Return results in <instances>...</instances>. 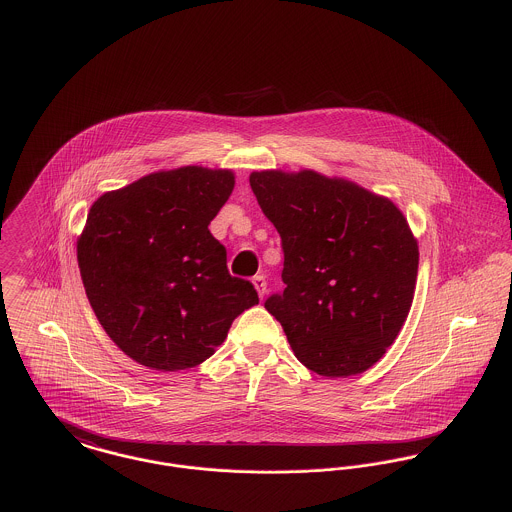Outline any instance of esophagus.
<instances>
[{"instance_id": "34e87169", "label": "esophagus", "mask_w": 512, "mask_h": 512, "mask_svg": "<svg viewBox=\"0 0 512 512\" xmlns=\"http://www.w3.org/2000/svg\"><path fill=\"white\" fill-rule=\"evenodd\" d=\"M252 284H254V288H256L258 295H260V297H264L266 288H268V284H266V278H264V276H254V278H252Z\"/></svg>"}]
</instances>
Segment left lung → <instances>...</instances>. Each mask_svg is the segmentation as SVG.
Instances as JSON below:
<instances>
[{"mask_svg": "<svg viewBox=\"0 0 512 512\" xmlns=\"http://www.w3.org/2000/svg\"><path fill=\"white\" fill-rule=\"evenodd\" d=\"M250 187L282 238L286 290L264 307L299 363L347 378L382 359L412 307L418 240L402 211L353 181L254 171Z\"/></svg>", "mask_w": 512, "mask_h": 512, "instance_id": "1", "label": "left lung"}]
</instances>
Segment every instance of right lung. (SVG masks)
I'll return each instance as SVG.
<instances>
[{
    "instance_id": "1",
    "label": "right lung",
    "mask_w": 512,
    "mask_h": 512,
    "mask_svg": "<svg viewBox=\"0 0 512 512\" xmlns=\"http://www.w3.org/2000/svg\"><path fill=\"white\" fill-rule=\"evenodd\" d=\"M234 189V173L187 165L104 193L76 242L86 297L108 337L153 370L201 365L232 321L258 303L232 278L209 224Z\"/></svg>"
}]
</instances>
